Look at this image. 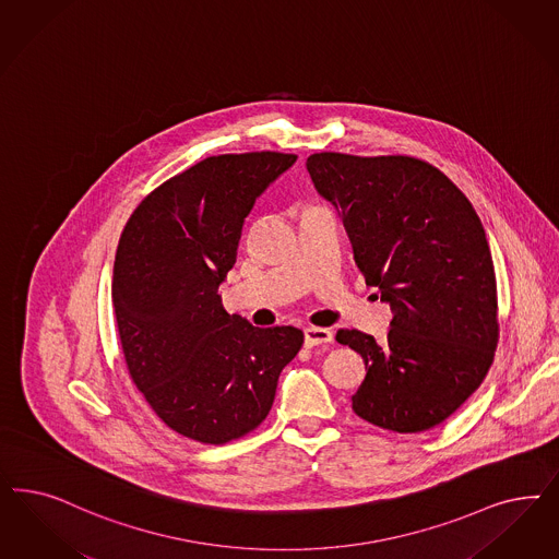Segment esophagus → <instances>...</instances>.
<instances>
[{"mask_svg": "<svg viewBox=\"0 0 559 559\" xmlns=\"http://www.w3.org/2000/svg\"><path fill=\"white\" fill-rule=\"evenodd\" d=\"M331 340H333V333L329 329H323V326H308V329H305V343L308 347L323 345V343H329Z\"/></svg>", "mask_w": 559, "mask_h": 559, "instance_id": "1", "label": "esophagus"}]
</instances>
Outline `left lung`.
<instances>
[{"label": "left lung", "mask_w": 559, "mask_h": 559, "mask_svg": "<svg viewBox=\"0 0 559 559\" xmlns=\"http://www.w3.org/2000/svg\"><path fill=\"white\" fill-rule=\"evenodd\" d=\"M307 168L342 214L366 284L393 310L386 342L337 331L366 364L352 409L384 430H430L479 389L498 345L481 219L444 173L412 156L321 152Z\"/></svg>", "instance_id": "1"}]
</instances>
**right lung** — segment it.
<instances>
[{
    "label": "right lung",
    "instance_id": "right-lung-1",
    "mask_svg": "<svg viewBox=\"0 0 559 559\" xmlns=\"http://www.w3.org/2000/svg\"><path fill=\"white\" fill-rule=\"evenodd\" d=\"M296 158L210 156L154 189L117 247L112 305L129 377L170 430L201 444L252 432L305 343L296 326L259 329L230 317L217 294L245 217Z\"/></svg>",
    "mask_w": 559,
    "mask_h": 559
}]
</instances>
